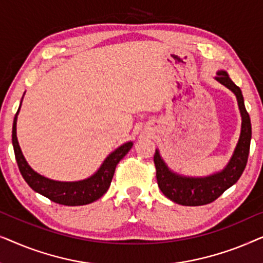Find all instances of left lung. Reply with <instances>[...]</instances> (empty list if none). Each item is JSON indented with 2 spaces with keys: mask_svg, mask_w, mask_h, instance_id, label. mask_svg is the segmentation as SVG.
<instances>
[{
  "mask_svg": "<svg viewBox=\"0 0 263 263\" xmlns=\"http://www.w3.org/2000/svg\"><path fill=\"white\" fill-rule=\"evenodd\" d=\"M217 81L235 93L242 116V128L231 159L224 170L207 177H186L171 171L161 159L159 151L156 149L154 164H156L158 185L167 199L182 206H202L217 200L226 189L232 186L242 176L247 166L250 149L251 123L249 114L244 105L242 91L233 84L225 70L217 73Z\"/></svg>",
  "mask_w": 263,
  "mask_h": 263,
  "instance_id": "obj_1",
  "label": "left lung"
}]
</instances>
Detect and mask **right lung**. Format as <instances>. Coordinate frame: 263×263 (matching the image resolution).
<instances>
[{
  "instance_id": "right-lung-1",
  "label": "right lung",
  "mask_w": 263,
  "mask_h": 263,
  "mask_svg": "<svg viewBox=\"0 0 263 263\" xmlns=\"http://www.w3.org/2000/svg\"><path fill=\"white\" fill-rule=\"evenodd\" d=\"M21 105V104H20ZM20 106L17 109L13 122L12 130V142L14 147V153H15V159L19 166V170L23 177L28 185L31 186L34 192L41 194V195L48 197L53 202L64 204V206H82V204H88L95 202L102 197L107 192L109 186L112 181L115 168L120 160L127 154L133 147V142H125L124 145L118 147L112 153L109 154L99 170L92 175L91 177L82 179L78 182H60L53 181L39 175L27 164L26 159L21 152L19 142L16 138V120L17 114H19Z\"/></svg>"
}]
</instances>
